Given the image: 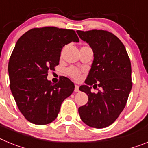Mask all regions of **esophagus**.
Masks as SVG:
<instances>
[{"instance_id": "esophagus-1", "label": "esophagus", "mask_w": 148, "mask_h": 148, "mask_svg": "<svg viewBox=\"0 0 148 148\" xmlns=\"http://www.w3.org/2000/svg\"><path fill=\"white\" fill-rule=\"evenodd\" d=\"M78 91H79V87H78V85L75 84V92H78Z\"/></svg>"}]
</instances>
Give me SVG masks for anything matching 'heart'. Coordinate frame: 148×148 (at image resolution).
<instances>
[{
  "label": "heart",
  "instance_id": "obj_1",
  "mask_svg": "<svg viewBox=\"0 0 148 148\" xmlns=\"http://www.w3.org/2000/svg\"><path fill=\"white\" fill-rule=\"evenodd\" d=\"M66 73H67L68 75H70L74 79H78L79 76H80V72L74 67H70L67 69Z\"/></svg>",
  "mask_w": 148,
  "mask_h": 148
}]
</instances>
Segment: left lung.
<instances>
[{"mask_svg": "<svg viewBox=\"0 0 148 148\" xmlns=\"http://www.w3.org/2000/svg\"><path fill=\"white\" fill-rule=\"evenodd\" d=\"M76 32L90 45L94 57L86 84L79 87L88 95V101L78 108V113L88 126L107 127L122 112L131 90L130 58L122 42L111 32L97 29ZM92 84L101 87L97 94L91 92Z\"/></svg>", "mask_w": 148, "mask_h": 148, "instance_id": "1", "label": "left lung"}]
</instances>
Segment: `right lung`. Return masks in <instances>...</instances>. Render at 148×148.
<instances>
[{
    "instance_id": "1",
    "label": "right lung",
    "mask_w": 148,
    "mask_h": 148,
    "mask_svg": "<svg viewBox=\"0 0 148 148\" xmlns=\"http://www.w3.org/2000/svg\"><path fill=\"white\" fill-rule=\"evenodd\" d=\"M74 30L47 27L34 28L17 41L10 56L8 72L10 90L21 113L35 125L54 121L74 84L61 77L56 84L47 80L48 70L58 65L62 48L78 42Z\"/></svg>"
}]
</instances>
